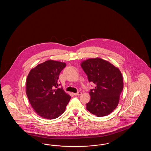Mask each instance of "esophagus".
Instances as JSON below:
<instances>
[{
    "instance_id": "1",
    "label": "esophagus",
    "mask_w": 151,
    "mask_h": 151,
    "mask_svg": "<svg viewBox=\"0 0 151 151\" xmlns=\"http://www.w3.org/2000/svg\"><path fill=\"white\" fill-rule=\"evenodd\" d=\"M82 94V92H78L77 93H74V95L75 96H80V95H81Z\"/></svg>"
}]
</instances>
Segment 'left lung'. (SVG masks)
Listing matches in <instances>:
<instances>
[{
  "mask_svg": "<svg viewBox=\"0 0 151 151\" xmlns=\"http://www.w3.org/2000/svg\"><path fill=\"white\" fill-rule=\"evenodd\" d=\"M81 65L89 81L96 85L90 90L86 109L97 116L110 114L118 106L123 91L121 72L108 61L97 58L87 59Z\"/></svg>",
  "mask_w": 151,
  "mask_h": 151,
  "instance_id": "1",
  "label": "left lung"
}]
</instances>
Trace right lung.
I'll use <instances>...</instances> for the list:
<instances>
[{
	"label": "right lung",
	"mask_w": 151,
	"mask_h": 151,
	"mask_svg": "<svg viewBox=\"0 0 151 151\" xmlns=\"http://www.w3.org/2000/svg\"><path fill=\"white\" fill-rule=\"evenodd\" d=\"M66 66L65 63L47 60L29 72L27 79V95L37 114L53 119L63 113L71 97L58 88L59 74Z\"/></svg>",
	"instance_id": "1"
}]
</instances>
